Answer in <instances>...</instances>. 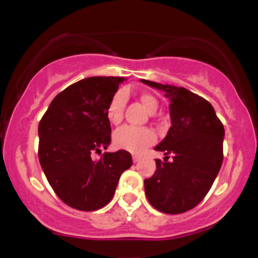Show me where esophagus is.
Segmentation results:
<instances>
[{"label":"esophagus","instance_id":"1","mask_svg":"<svg viewBox=\"0 0 258 258\" xmlns=\"http://www.w3.org/2000/svg\"><path fill=\"white\" fill-rule=\"evenodd\" d=\"M132 160H133V162H138L139 160H141V156H138V155H133V156H132Z\"/></svg>","mask_w":258,"mask_h":258}]
</instances>
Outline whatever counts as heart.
<instances>
[{
	"instance_id": "b5f03b06",
	"label": "heart",
	"mask_w": 258,
	"mask_h": 258,
	"mask_svg": "<svg viewBox=\"0 0 258 258\" xmlns=\"http://www.w3.org/2000/svg\"><path fill=\"white\" fill-rule=\"evenodd\" d=\"M139 100L147 109L148 112L154 114L158 109V100L152 94L143 93L139 96ZM126 98L122 92H117L112 97L108 108H106V117L114 125L121 122L123 116V109H125ZM155 139V135L150 128L147 127H132L123 126L114 133V144L119 149L127 150L133 154H139L143 152L148 146L153 143Z\"/></svg>"
}]
</instances>
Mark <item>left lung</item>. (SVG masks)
<instances>
[{
  "mask_svg": "<svg viewBox=\"0 0 258 258\" xmlns=\"http://www.w3.org/2000/svg\"><path fill=\"white\" fill-rule=\"evenodd\" d=\"M143 84L162 91L170 99L171 127L154 149L156 171L144 179L149 203L165 214H182L193 209L209 193L223 161L224 127L214 106L184 87L161 85L149 80ZM171 155L173 160L167 162Z\"/></svg>",
  "mask_w": 258,
  "mask_h": 258,
  "instance_id": "8db88e82",
  "label": "left lung"
}]
</instances>
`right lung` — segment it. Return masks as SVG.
Listing matches in <instances>:
<instances>
[{"label": "right lung", "instance_id": "right-lung-1", "mask_svg": "<svg viewBox=\"0 0 258 258\" xmlns=\"http://www.w3.org/2000/svg\"><path fill=\"white\" fill-rule=\"evenodd\" d=\"M125 78L94 76L70 85L52 100L38 125V160L47 180L67 205L81 211L105 206L120 176L131 167L126 150L92 154L110 144L106 108Z\"/></svg>", "mask_w": 258, "mask_h": 258}]
</instances>
